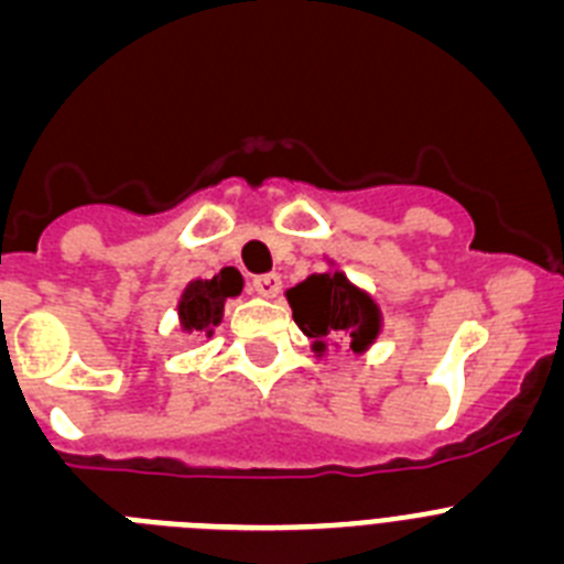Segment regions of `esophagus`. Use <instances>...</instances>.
<instances>
[{"label":"esophagus","mask_w":564,"mask_h":564,"mask_svg":"<svg viewBox=\"0 0 564 564\" xmlns=\"http://www.w3.org/2000/svg\"><path fill=\"white\" fill-rule=\"evenodd\" d=\"M251 288L259 293V296L273 299L279 291H282V279H279V273H259V276H253Z\"/></svg>","instance_id":"34e87169"}]
</instances>
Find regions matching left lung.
Segmentation results:
<instances>
[{
  "mask_svg": "<svg viewBox=\"0 0 564 564\" xmlns=\"http://www.w3.org/2000/svg\"><path fill=\"white\" fill-rule=\"evenodd\" d=\"M293 322L313 338V350L325 352V338H341L352 352L367 350L381 330L378 305L347 282L341 271L313 273L288 291Z\"/></svg>",
  "mask_w": 564,
  "mask_h": 564,
  "instance_id": "8db88e82",
  "label": "left lung"
}]
</instances>
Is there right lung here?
Here are the masks:
<instances>
[{
    "label": "right lung",
    "instance_id": "right-lung-1",
    "mask_svg": "<svg viewBox=\"0 0 564 564\" xmlns=\"http://www.w3.org/2000/svg\"><path fill=\"white\" fill-rule=\"evenodd\" d=\"M242 291V276L234 268H223L214 279H194L188 282V288L183 291L181 305V327L183 330H197L212 336V327H217L223 322V307H226V299L239 296Z\"/></svg>",
    "mask_w": 564,
    "mask_h": 564
}]
</instances>
